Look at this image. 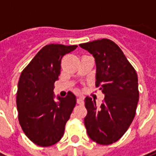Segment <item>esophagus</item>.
I'll use <instances>...</instances> for the list:
<instances>
[{
    "mask_svg": "<svg viewBox=\"0 0 156 156\" xmlns=\"http://www.w3.org/2000/svg\"><path fill=\"white\" fill-rule=\"evenodd\" d=\"M77 104L78 105H83L84 104V99H83V98H77Z\"/></svg>",
    "mask_w": 156,
    "mask_h": 156,
    "instance_id": "1",
    "label": "esophagus"
}]
</instances>
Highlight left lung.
<instances>
[{
    "label": "left lung",
    "instance_id": "left-lung-1",
    "mask_svg": "<svg viewBox=\"0 0 156 156\" xmlns=\"http://www.w3.org/2000/svg\"><path fill=\"white\" fill-rule=\"evenodd\" d=\"M80 47L94 57L96 87L105 94L100 108L91 98H85V126L92 141L109 145L124 135L135 117L139 98L137 72L111 40H97Z\"/></svg>",
    "mask_w": 156,
    "mask_h": 156
}]
</instances>
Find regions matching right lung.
Here are the masks:
<instances>
[{"instance_id":"add662e5","label":"right lung","mask_w":156,"mask_h":156,"mask_svg":"<svg viewBox=\"0 0 156 156\" xmlns=\"http://www.w3.org/2000/svg\"><path fill=\"white\" fill-rule=\"evenodd\" d=\"M76 47L61 44L45 46L19 77L16 100L19 124L36 145H53L64 136L76 98L69 92L65 98L58 97L55 102L53 89L60 75L62 58Z\"/></svg>"}]
</instances>
